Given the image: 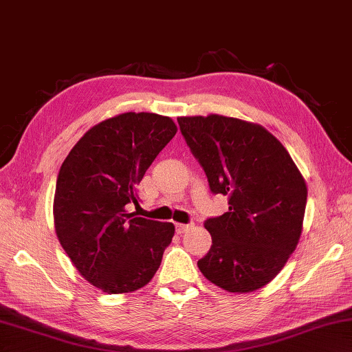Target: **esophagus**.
<instances>
[{
	"label": "esophagus",
	"mask_w": 352,
	"mask_h": 352,
	"mask_svg": "<svg viewBox=\"0 0 352 352\" xmlns=\"http://www.w3.org/2000/svg\"><path fill=\"white\" fill-rule=\"evenodd\" d=\"M190 228H192V225H182V223H177L175 231H177V234H184L186 231H189Z\"/></svg>",
	"instance_id": "34e87169"
}]
</instances>
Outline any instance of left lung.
Wrapping results in <instances>:
<instances>
[{
	"instance_id": "obj_1",
	"label": "left lung",
	"mask_w": 352,
	"mask_h": 352,
	"mask_svg": "<svg viewBox=\"0 0 352 352\" xmlns=\"http://www.w3.org/2000/svg\"><path fill=\"white\" fill-rule=\"evenodd\" d=\"M212 194L229 210L204 221L212 246L198 260L210 283L251 292L283 270L303 229L308 189L285 146L263 126L232 117H178Z\"/></svg>"
}]
</instances>
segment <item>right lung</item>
I'll use <instances>...</instances> for the list:
<instances>
[{
	"instance_id": "1",
	"label": "right lung",
	"mask_w": 352,
	"mask_h": 352,
	"mask_svg": "<svg viewBox=\"0 0 352 352\" xmlns=\"http://www.w3.org/2000/svg\"><path fill=\"white\" fill-rule=\"evenodd\" d=\"M172 118L115 115L91 127L63 162L54 197L55 232L82 277L107 294L148 285L175 232L172 223L137 217V186L172 137Z\"/></svg>"
}]
</instances>
